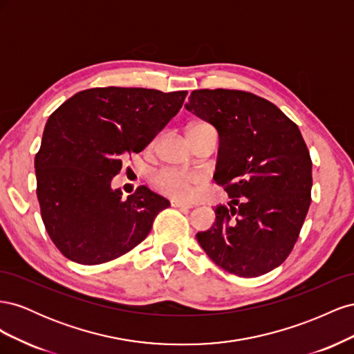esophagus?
I'll return each mask as SVG.
<instances>
[{"label":"esophagus","mask_w":354,"mask_h":354,"mask_svg":"<svg viewBox=\"0 0 354 354\" xmlns=\"http://www.w3.org/2000/svg\"><path fill=\"white\" fill-rule=\"evenodd\" d=\"M171 205H173L174 208H187V209H190V208H194L190 205V203H186V202H181V201H171Z\"/></svg>","instance_id":"esophagus-1"}]
</instances>
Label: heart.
I'll return each mask as SVG.
<instances>
[{
	"label": "heart",
	"instance_id": "1",
	"mask_svg": "<svg viewBox=\"0 0 354 354\" xmlns=\"http://www.w3.org/2000/svg\"><path fill=\"white\" fill-rule=\"evenodd\" d=\"M214 130L207 122H196L190 127L189 131ZM203 177L196 171L178 169V168H162L152 177V186L167 196L176 199H189L195 194L199 185H202Z\"/></svg>",
	"mask_w": 354,
	"mask_h": 354
}]
</instances>
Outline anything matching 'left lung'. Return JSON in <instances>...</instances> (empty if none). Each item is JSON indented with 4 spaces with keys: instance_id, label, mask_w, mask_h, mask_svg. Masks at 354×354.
I'll use <instances>...</instances> for the list:
<instances>
[{
    "instance_id": "left-lung-1",
    "label": "left lung",
    "mask_w": 354,
    "mask_h": 354,
    "mask_svg": "<svg viewBox=\"0 0 354 354\" xmlns=\"http://www.w3.org/2000/svg\"><path fill=\"white\" fill-rule=\"evenodd\" d=\"M186 109L217 128L214 180L232 199L196 233L221 269L257 277L291 254L312 202V159L295 122L272 102L241 90H195Z\"/></svg>"
}]
</instances>
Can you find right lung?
<instances>
[{
  "instance_id": "obj_1",
  "label": "right lung",
  "mask_w": 354,
  "mask_h": 354,
  "mask_svg": "<svg viewBox=\"0 0 354 354\" xmlns=\"http://www.w3.org/2000/svg\"><path fill=\"white\" fill-rule=\"evenodd\" d=\"M187 91H80L48 118L35 156L46 230L71 261L94 266L131 251L169 202L146 186L122 198L111 181L176 116Z\"/></svg>"
}]
</instances>
